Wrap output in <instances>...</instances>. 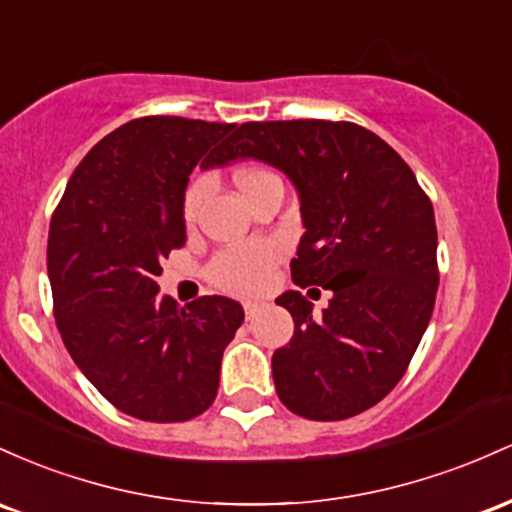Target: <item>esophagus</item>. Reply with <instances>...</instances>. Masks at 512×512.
Instances as JSON below:
<instances>
[{"instance_id":"1","label":"esophagus","mask_w":512,"mask_h":512,"mask_svg":"<svg viewBox=\"0 0 512 512\" xmlns=\"http://www.w3.org/2000/svg\"><path fill=\"white\" fill-rule=\"evenodd\" d=\"M263 309V304L261 302H244V314H246V319H254L258 312H261Z\"/></svg>"}]
</instances>
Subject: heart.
Wrapping results in <instances>:
<instances>
[{"label": "heart", "instance_id": "1", "mask_svg": "<svg viewBox=\"0 0 512 512\" xmlns=\"http://www.w3.org/2000/svg\"><path fill=\"white\" fill-rule=\"evenodd\" d=\"M256 174H263V171H244V174L237 176V183L251 179ZM200 198H203V186L195 183V186L188 188L186 203H183L186 220L195 217ZM275 261H278V249L273 244H268V241H251V244L220 251L210 261L208 278L220 290L237 292V295H254V292L268 285Z\"/></svg>", "mask_w": 512, "mask_h": 512}]
</instances>
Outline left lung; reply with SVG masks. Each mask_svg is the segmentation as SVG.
Instances as JSON below:
<instances>
[{"mask_svg":"<svg viewBox=\"0 0 512 512\" xmlns=\"http://www.w3.org/2000/svg\"><path fill=\"white\" fill-rule=\"evenodd\" d=\"M222 159L290 179L304 227L292 280L331 290L321 314L297 290L275 300L295 321L273 353L280 401L312 421L375 406L409 367L440 280L435 212L409 164L375 132L331 120L244 123Z\"/></svg>","mask_w":512,"mask_h":512,"instance_id":"8db88e82","label":"left lung"}]
</instances>
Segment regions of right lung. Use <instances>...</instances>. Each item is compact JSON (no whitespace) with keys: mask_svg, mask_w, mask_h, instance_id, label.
<instances>
[{"mask_svg":"<svg viewBox=\"0 0 512 512\" xmlns=\"http://www.w3.org/2000/svg\"><path fill=\"white\" fill-rule=\"evenodd\" d=\"M234 123L149 116L120 125L74 169L48 234L55 321L84 377L140 421L179 423L215 401L222 353L244 321L229 297L159 295L186 244L188 176L215 169Z\"/></svg>","mask_w":512,"mask_h":512,"instance_id":"right-lung-1","label":"right lung"}]
</instances>
